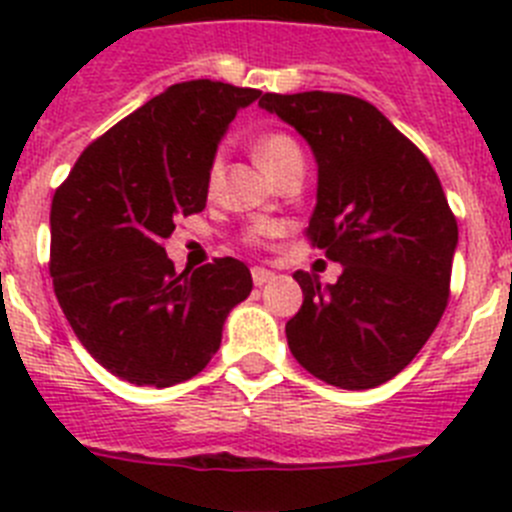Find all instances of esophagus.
I'll list each match as a JSON object with an SVG mask.
<instances>
[{"instance_id":"1","label":"esophagus","mask_w":512,"mask_h":512,"mask_svg":"<svg viewBox=\"0 0 512 512\" xmlns=\"http://www.w3.org/2000/svg\"><path fill=\"white\" fill-rule=\"evenodd\" d=\"M251 277H253V284H256V287H261V284H266L274 279V271L264 269V266H253Z\"/></svg>"}]
</instances>
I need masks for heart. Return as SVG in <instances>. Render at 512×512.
I'll list each match as a JSON object with an SVG mask.
<instances>
[{
  "label": "heart",
  "instance_id": "1",
  "mask_svg": "<svg viewBox=\"0 0 512 512\" xmlns=\"http://www.w3.org/2000/svg\"><path fill=\"white\" fill-rule=\"evenodd\" d=\"M253 153H256V161H259L274 179H279L284 171L302 166L300 146H297V140L287 133L261 135V138L256 140V146H253ZM217 174H220V164L215 161L210 169V179H207L210 187H215ZM279 233H282V225H259V228L248 230V233L243 235V243H248V246H261V243H266V238Z\"/></svg>",
  "mask_w": 512,
  "mask_h": 512
}]
</instances>
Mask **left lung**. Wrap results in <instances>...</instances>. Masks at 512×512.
<instances>
[{"label": "left lung", "instance_id": "8db88e82", "mask_svg": "<svg viewBox=\"0 0 512 512\" xmlns=\"http://www.w3.org/2000/svg\"><path fill=\"white\" fill-rule=\"evenodd\" d=\"M318 161L307 241L343 266L320 287L295 271L302 307L289 351L312 377L372 390L400 374L449 305L459 228L431 161L366 99L338 92L264 94Z\"/></svg>", "mask_w": 512, "mask_h": 512}]
</instances>
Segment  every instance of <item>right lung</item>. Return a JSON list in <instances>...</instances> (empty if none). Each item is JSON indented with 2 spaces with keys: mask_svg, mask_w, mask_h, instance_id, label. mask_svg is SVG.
Instances as JSON below:
<instances>
[{
  "mask_svg": "<svg viewBox=\"0 0 512 512\" xmlns=\"http://www.w3.org/2000/svg\"><path fill=\"white\" fill-rule=\"evenodd\" d=\"M259 97L210 79L174 84L89 143L53 194V292L81 346L125 382L161 390L200 374L251 295L243 261L179 274L164 238L176 217L205 210L217 143Z\"/></svg>",
  "mask_w": 512,
  "mask_h": 512,
  "instance_id": "1",
  "label": "right lung"
}]
</instances>
